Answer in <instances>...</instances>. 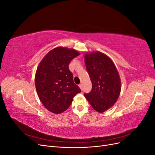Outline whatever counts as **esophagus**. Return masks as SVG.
Wrapping results in <instances>:
<instances>
[{"label": "esophagus", "instance_id": "1", "mask_svg": "<svg viewBox=\"0 0 155 155\" xmlns=\"http://www.w3.org/2000/svg\"><path fill=\"white\" fill-rule=\"evenodd\" d=\"M79 88H80L81 90L82 91L83 90V85H82V84H80V85H79Z\"/></svg>", "mask_w": 155, "mask_h": 155}]
</instances>
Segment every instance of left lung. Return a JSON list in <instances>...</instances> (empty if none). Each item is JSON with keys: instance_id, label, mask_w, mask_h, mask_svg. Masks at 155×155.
Wrapping results in <instances>:
<instances>
[{"instance_id": "8db88e82", "label": "left lung", "mask_w": 155, "mask_h": 155, "mask_svg": "<svg viewBox=\"0 0 155 155\" xmlns=\"http://www.w3.org/2000/svg\"><path fill=\"white\" fill-rule=\"evenodd\" d=\"M84 58L92 85L91 92L84 96L94 109L103 113L118 99L121 88L119 73L112 60L100 51L87 52Z\"/></svg>"}]
</instances>
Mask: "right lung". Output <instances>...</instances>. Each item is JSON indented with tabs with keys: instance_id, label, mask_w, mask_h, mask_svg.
Returning <instances> with one entry per match:
<instances>
[{
	"instance_id": "1",
	"label": "right lung",
	"mask_w": 155,
	"mask_h": 155,
	"mask_svg": "<svg viewBox=\"0 0 155 155\" xmlns=\"http://www.w3.org/2000/svg\"><path fill=\"white\" fill-rule=\"evenodd\" d=\"M80 55L74 49L63 46L54 48L46 54L37 68L35 88L42 104L55 114L66 110L74 97L81 92L70 71V61Z\"/></svg>"
}]
</instances>
